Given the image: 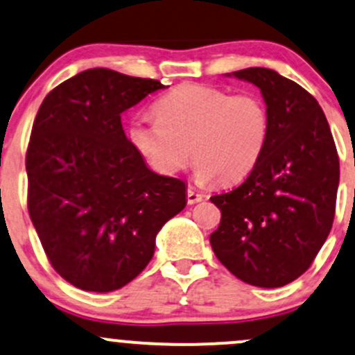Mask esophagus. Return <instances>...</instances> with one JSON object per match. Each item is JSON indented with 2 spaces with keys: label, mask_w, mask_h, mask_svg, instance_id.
I'll return each mask as SVG.
<instances>
[{
  "label": "esophagus",
  "mask_w": 355,
  "mask_h": 355,
  "mask_svg": "<svg viewBox=\"0 0 355 355\" xmlns=\"http://www.w3.org/2000/svg\"><path fill=\"white\" fill-rule=\"evenodd\" d=\"M202 198H205V196H202L201 193H196V191L191 189V188L188 189V202H189V205H194V202H199Z\"/></svg>",
  "instance_id": "1"
}]
</instances>
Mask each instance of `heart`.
<instances>
[{
    "label": "heart",
    "instance_id": "heart-1",
    "mask_svg": "<svg viewBox=\"0 0 355 355\" xmlns=\"http://www.w3.org/2000/svg\"><path fill=\"white\" fill-rule=\"evenodd\" d=\"M154 121L135 119L129 141L164 176L184 169L193 156L201 182H238L254 169L268 142V109L252 92L231 95L184 83L154 103Z\"/></svg>",
    "mask_w": 355,
    "mask_h": 355
}]
</instances>
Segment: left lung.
Returning a JSON list of instances; mask_svg holds the SVG:
<instances>
[{"label":"left lung","instance_id":"obj_1","mask_svg":"<svg viewBox=\"0 0 355 355\" xmlns=\"http://www.w3.org/2000/svg\"><path fill=\"white\" fill-rule=\"evenodd\" d=\"M231 75L260 89L270 134L248 178L209 198L221 211L209 243L234 277L277 288L309 270L332 228L340 174L336 142L304 87L261 67Z\"/></svg>","mask_w":355,"mask_h":355}]
</instances>
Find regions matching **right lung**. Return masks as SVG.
Returning <instances> with one entry per match:
<instances>
[{
  "label": "right lung",
  "mask_w": 355,
  "mask_h": 355,
  "mask_svg": "<svg viewBox=\"0 0 355 355\" xmlns=\"http://www.w3.org/2000/svg\"><path fill=\"white\" fill-rule=\"evenodd\" d=\"M164 89L109 69L80 71L40 105L26 150L28 213L51 266L87 292H114L150 261L186 182L150 171L121 114Z\"/></svg>",
  "instance_id": "1"
}]
</instances>
